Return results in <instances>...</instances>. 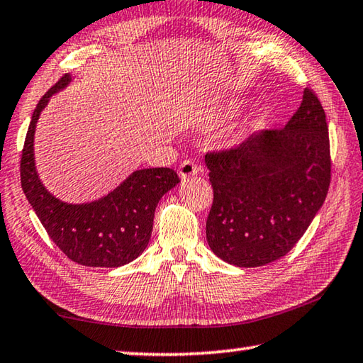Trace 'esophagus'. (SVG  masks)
Here are the masks:
<instances>
[{
	"instance_id": "obj_1",
	"label": "esophagus",
	"mask_w": 363,
	"mask_h": 363,
	"mask_svg": "<svg viewBox=\"0 0 363 363\" xmlns=\"http://www.w3.org/2000/svg\"><path fill=\"white\" fill-rule=\"evenodd\" d=\"M199 171H200V168L196 167L194 162H190V160H184V162L179 164L177 173H179V177L182 181H186V179H189V177L199 174Z\"/></svg>"
}]
</instances>
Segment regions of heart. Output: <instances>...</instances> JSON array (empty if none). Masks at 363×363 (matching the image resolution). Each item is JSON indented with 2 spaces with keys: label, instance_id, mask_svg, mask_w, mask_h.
Instances as JSON below:
<instances>
[{
  "label": "heart",
  "instance_id": "1",
  "mask_svg": "<svg viewBox=\"0 0 363 363\" xmlns=\"http://www.w3.org/2000/svg\"><path fill=\"white\" fill-rule=\"evenodd\" d=\"M243 107V104L240 101L235 99H229V101H223L216 104V106L210 107L205 110L203 113V123L206 126H218L220 123H225L227 120H230L235 116L238 112H240ZM248 130L245 126H238L235 130H232L229 134V139L227 143L230 145H240L245 139H247Z\"/></svg>",
  "mask_w": 363,
  "mask_h": 363
}]
</instances>
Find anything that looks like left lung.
<instances>
[{
    "label": "left lung",
    "instance_id": "left-lung-1",
    "mask_svg": "<svg viewBox=\"0 0 363 363\" xmlns=\"http://www.w3.org/2000/svg\"><path fill=\"white\" fill-rule=\"evenodd\" d=\"M213 186L206 240L237 267L285 256L314 220L330 186L328 125L311 89L284 130L255 133L237 149L205 157Z\"/></svg>",
    "mask_w": 363,
    "mask_h": 363
}]
</instances>
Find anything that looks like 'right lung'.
Listing matches in <instances>:
<instances>
[{
	"label": "right lung",
	"instance_id": "obj_1",
	"mask_svg": "<svg viewBox=\"0 0 363 363\" xmlns=\"http://www.w3.org/2000/svg\"><path fill=\"white\" fill-rule=\"evenodd\" d=\"M73 79L65 75L35 108L21 160L22 189L48 235L69 259L88 267H120L147 248L158 201L179 177L169 168L136 169L108 194L84 203H69L49 192L36 169L35 131L51 97Z\"/></svg>",
	"mask_w": 363,
	"mask_h": 363
}]
</instances>
